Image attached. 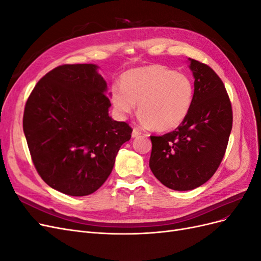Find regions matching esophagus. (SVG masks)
Returning a JSON list of instances; mask_svg holds the SVG:
<instances>
[{
    "mask_svg": "<svg viewBox=\"0 0 261 261\" xmlns=\"http://www.w3.org/2000/svg\"><path fill=\"white\" fill-rule=\"evenodd\" d=\"M140 135H141V132L138 128H134L133 129V134H132L133 137H138Z\"/></svg>",
    "mask_w": 261,
    "mask_h": 261,
    "instance_id": "obj_1",
    "label": "esophagus"
}]
</instances>
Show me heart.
Instances as JSON below:
<instances>
[{
  "label": "heart",
  "mask_w": 261,
  "mask_h": 261,
  "mask_svg": "<svg viewBox=\"0 0 261 261\" xmlns=\"http://www.w3.org/2000/svg\"><path fill=\"white\" fill-rule=\"evenodd\" d=\"M110 98L115 114L124 120L136 108L140 123L167 132L184 121L194 99V84L187 75L162 65L126 72L121 85H113Z\"/></svg>",
  "instance_id": "heart-1"
}]
</instances>
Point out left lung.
I'll return each mask as SVG.
<instances>
[{"instance_id":"8db88e82","label":"left lung","mask_w":261,"mask_h":261,"mask_svg":"<svg viewBox=\"0 0 261 261\" xmlns=\"http://www.w3.org/2000/svg\"><path fill=\"white\" fill-rule=\"evenodd\" d=\"M189 61L195 78L191 110L173 132L150 136V170L174 191H191L211 178L225 154L233 124L223 82L207 64Z\"/></svg>"}]
</instances>
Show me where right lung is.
<instances>
[{
  "label": "right lung",
  "mask_w": 261,
  "mask_h": 261,
  "mask_svg": "<svg viewBox=\"0 0 261 261\" xmlns=\"http://www.w3.org/2000/svg\"><path fill=\"white\" fill-rule=\"evenodd\" d=\"M94 64H64L31 91L22 117L31 159L50 187L69 196L94 193L111 174L132 127L109 116L107 83Z\"/></svg>",
  "instance_id": "obj_1"
}]
</instances>
